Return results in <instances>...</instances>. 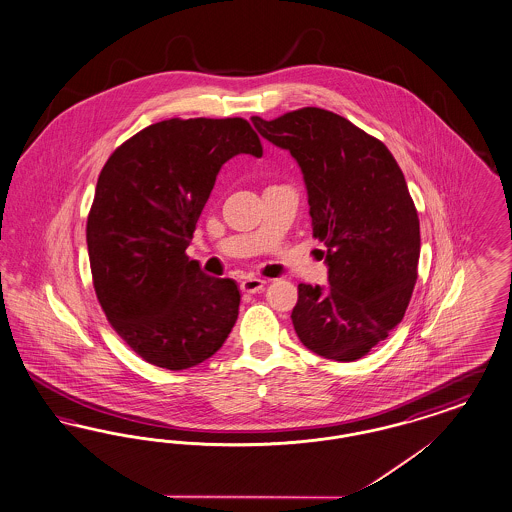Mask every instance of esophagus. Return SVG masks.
<instances>
[{
	"label": "esophagus",
	"instance_id": "esophagus-1",
	"mask_svg": "<svg viewBox=\"0 0 512 512\" xmlns=\"http://www.w3.org/2000/svg\"><path fill=\"white\" fill-rule=\"evenodd\" d=\"M265 280H261V278H246L242 284H240V289L244 291V293H259L263 287H265Z\"/></svg>",
	"mask_w": 512,
	"mask_h": 512
}]
</instances>
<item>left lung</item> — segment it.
<instances>
[{
  "label": "left lung",
  "instance_id": "obj_1",
  "mask_svg": "<svg viewBox=\"0 0 512 512\" xmlns=\"http://www.w3.org/2000/svg\"><path fill=\"white\" fill-rule=\"evenodd\" d=\"M251 122L301 165L312 236L328 247L329 286L299 284L295 333L324 358L360 360L402 322L417 282L419 217L404 173L379 139L324 108Z\"/></svg>",
  "mask_w": 512,
  "mask_h": 512
}]
</instances>
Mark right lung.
<instances>
[{
    "label": "right lung",
    "instance_id": "add662e5",
    "mask_svg": "<svg viewBox=\"0 0 512 512\" xmlns=\"http://www.w3.org/2000/svg\"><path fill=\"white\" fill-rule=\"evenodd\" d=\"M236 154L263 156L244 118H171L120 144L99 175L85 226L93 287L110 326L152 366H198L236 324L238 286L186 255L217 173Z\"/></svg>",
    "mask_w": 512,
    "mask_h": 512
}]
</instances>
